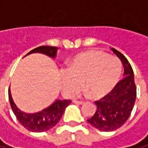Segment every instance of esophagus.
<instances>
[{
  "mask_svg": "<svg viewBox=\"0 0 148 148\" xmlns=\"http://www.w3.org/2000/svg\"><path fill=\"white\" fill-rule=\"evenodd\" d=\"M74 103H77V104H83L85 102H84V101H79V100H76V99H74Z\"/></svg>",
  "mask_w": 148,
  "mask_h": 148,
  "instance_id": "obj_1",
  "label": "esophagus"
}]
</instances>
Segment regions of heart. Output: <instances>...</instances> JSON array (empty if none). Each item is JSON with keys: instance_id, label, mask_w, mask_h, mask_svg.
<instances>
[{"instance_id": "b5f03b06", "label": "heart", "mask_w": 148, "mask_h": 148, "mask_svg": "<svg viewBox=\"0 0 148 148\" xmlns=\"http://www.w3.org/2000/svg\"><path fill=\"white\" fill-rule=\"evenodd\" d=\"M122 74V63L115 56L99 50H89L77 55L62 74V86L69 95L75 94L81 87L90 97L100 99L116 85Z\"/></svg>"}]
</instances>
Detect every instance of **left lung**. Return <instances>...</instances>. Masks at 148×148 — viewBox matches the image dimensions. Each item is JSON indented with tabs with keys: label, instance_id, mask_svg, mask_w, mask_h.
Wrapping results in <instances>:
<instances>
[{
	"label": "left lung",
	"instance_id": "1",
	"mask_svg": "<svg viewBox=\"0 0 148 148\" xmlns=\"http://www.w3.org/2000/svg\"><path fill=\"white\" fill-rule=\"evenodd\" d=\"M112 51L121 60L124 67V78L103 98L95 101L97 110L87 119L94 128L101 131H113L122 127L129 119L136 99V86L132 67L127 58L118 50Z\"/></svg>",
	"mask_w": 148,
	"mask_h": 148
}]
</instances>
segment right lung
Returning a JSON list of instances; mask_svg holds the SVG:
<instances>
[{
    "label": "right lung",
    "mask_w": 148,
    "mask_h": 148,
    "mask_svg": "<svg viewBox=\"0 0 148 148\" xmlns=\"http://www.w3.org/2000/svg\"><path fill=\"white\" fill-rule=\"evenodd\" d=\"M57 48L53 46H39L31 50L27 55L32 53H43L50 57H55ZM8 98L11 108L16 118L21 125L26 130L32 132H45L53 128L61 119L66 107L71 103V100H56L50 106L38 113L30 114L18 110L14 103L10 89L8 90Z\"/></svg>",
    "instance_id": "1"
}]
</instances>
